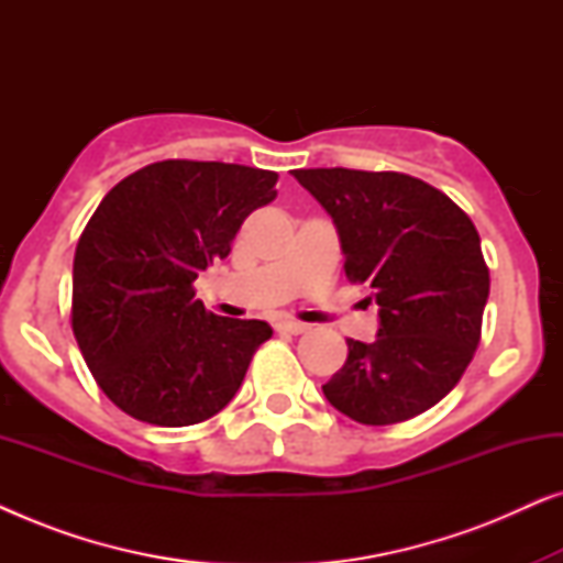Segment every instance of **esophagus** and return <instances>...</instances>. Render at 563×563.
Returning <instances> with one entry per match:
<instances>
[{"label": "esophagus", "mask_w": 563, "mask_h": 563, "mask_svg": "<svg viewBox=\"0 0 563 563\" xmlns=\"http://www.w3.org/2000/svg\"><path fill=\"white\" fill-rule=\"evenodd\" d=\"M276 330H279V333H289V335H302L310 330V325H305V322H297V320H279L276 322Z\"/></svg>", "instance_id": "obj_1"}]
</instances>
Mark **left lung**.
I'll return each mask as SVG.
<instances>
[{
	"label": "left lung",
	"mask_w": 563,
	"mask_h": 563,
	"mask_svg": "<svg viewBox=\"0 0 563 563\" xmlns=\"http://www.w3.org/2000/svg\"><path fill=\"white\" fill-rule=\"evenodd\" d=\"M295 179L333 218L345 276L379 305L374 343L349 338V358L322 384L338 412L395 426L456 387L482 341L489 268L468 214L415 176L297 168Z\"/></svg>",
	"instance_id": "8db88e82"
}]
</instances>
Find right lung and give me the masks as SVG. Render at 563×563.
I'll return each instance as SVG.
<instances>
[{
  "label": "right lung",
  "mask_w": 563,
  "mask_h": 563,
  "mask_svg": "<svg viewBox=\"0 0 563 563\" xmlns=\"http://www.w3.org/2000/svg\"><path fill=\"white\" fill-rule=\"evenodd\" d=\"M276 176L222 161L168 158L107 191L76 243L71 328L99 389L161 428L210 420L241 387L264 320L220 318L195 279L228 258Z\"/></svg>",
  "instance_id": "1"
}]
</instances>
